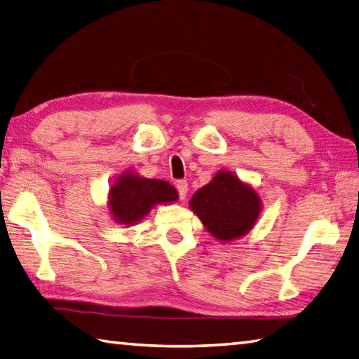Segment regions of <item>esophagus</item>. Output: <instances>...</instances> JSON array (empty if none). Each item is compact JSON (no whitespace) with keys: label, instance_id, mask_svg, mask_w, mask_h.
<instances>
[{"label":"esophagus","instance_id":"obj_1","mask_svg":"<svg viewBox=\"0 0 359 359\" xmlns=\"http://www.w3.org/2000/svg\"><path fill=\"white\" fill-rule=\"evenodd\" d=\"M177 189H178V194H180V198L184 200L187 191H189V186H187V181L186 180H180L177 181Z\"/></svg>","mask_w":359,"mask_h":359}]
</instances>
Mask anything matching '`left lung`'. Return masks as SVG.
<instances>
[{
  "mask_svg": "<svg viewBox=\"0 0 359 359\" xmlns=\"http://www.w3.org/2000/svg\"><path fill=\"white\" fill-rule=\"evenodd\" d=\"M191 209L219 241H234L253 228L261 212V200L252 187L231 172H219L209 184L194 194Z\"/></svg>",
  "mask_w": 359,
  "mask_h": 359,
  "instance_id": "obj_1",
  "label": "left lung"
}]
</instances>
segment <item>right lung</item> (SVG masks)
Masks as SVG:
<instances>
[{
	"mask_svg": "<svg viewBox=\"0 0 359 359\" xmlns=\"http://www.w3.org/2000/svg\"><path fill=\"white\" fill-rule=\"evenodd\" d=\"M177 200V189L167 181L140 178L126 172L111 187L109 211L121 225H133L144 219L153 206Z\"/></svg>",
	"mask_w": 359,
	"mask_h": 359,
	"instance_id": "right-lung-1",
	"label": "right lung"
}]
</instances>
